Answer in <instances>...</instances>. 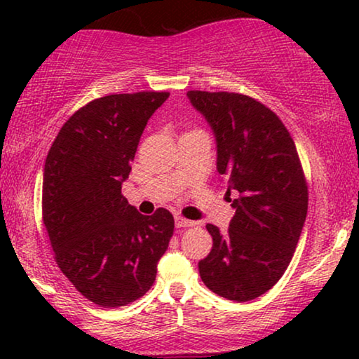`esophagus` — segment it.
Returning <instances> with one entry per match:
<instances>
[{
    "instance_id": "34e87169",
    "label": "esophagus",
    "mask_w": 359,
    "mask_h": 359,
    "mask_svg": "<svg viewBox=\"0 0 359 359\" xmlns=\"http://www.w3.org/2000/svg\"><path fill=\"white\" fill-rule=\"evenodd\" d=\"M175 222H176V227H180V229H184V227H194V225H196L194 220L186 219V217H183V215H176Z\"/></svg>"
}]
</instances>
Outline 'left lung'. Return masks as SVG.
<instances>
[{
	"mask_svg": "<svg viewBox=\"0 0 359 359\" xmlns=\"http://www.w3.org/2000/svg\"><path fill=\"white\" fill-rule=\"evenodd\" d=\"M217 140V170L237 189L225 233L205 225L212 250L199 262L210 291L247 302L269 291L291 263L307 215L309 191L296 144L262 102L227 91H188Z\"/></svg>",
	"mask_w": 359,
	"mask_h": 359,
	"instance_id": "8db88e82",
	"label": "left lung"
}]
</instances>
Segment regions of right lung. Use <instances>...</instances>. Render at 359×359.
Returning a JSON list of instances; mask_svg holds the SVG:
<instances>
[{
	"label": "right lung",
	"mask_w": 359,
	"mask_h": 359,
	"mask_svg": "<svg viewBox=\"0 0 359 359\" xmlns=\"http://www.w3.org/2000/svg\"><path fill=\"white\" fill-rule=\"evenodd\" d=\"M168 96L140 91L93 100L62 126L48 150L42 220L55 262L101 307L144 296L173 237L170 210L142 215L121 193L142 132Z\"/></svg>",
	"instance_id": "right-lung-1"
}]
</instances>
